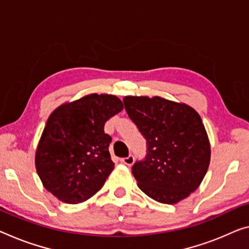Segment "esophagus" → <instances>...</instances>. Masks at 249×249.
Segmentation results:
<instances>
[{
	"label": "esophagus",
	"mask_w": 249,
	"mask_h": 249,
	"mask_svg": "<svg viewBox=\"0 0 249 249\" xmlns=\"http://www.w3.org/2000/svg\"><path fill=\"white\" fill-rule=\"evenodd\" d=\"M120 161L122 163L127 164V166H131V164L133 163V161H135V157H133L132 155H129L128 157H125V158H121Z\"/></svg>",
	"instance_id": "1"
}]
</instances>
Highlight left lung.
Listing matches in <instances>:
<instances>
[{"instance_id":"1","label":"left lung","mask_w":249,"mask_h":249,"mask_svg":"<svg viewBox=\"0 0 249 249\" xmlns=\"http://www.w3.org/2000/svg\"><path fill=\"white\" fill-rule=\"evenodd\" d=\"M124 109L147 141L132 166L138 187L156 201L176 204L194 193L207 173L210 146L191 107L160 97H124Z\"/></svg>"}]
</instances>
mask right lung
Here are the masks:
<instances>
[{
	"instance_id": "obj_1",
	"label": "right lung",
	"mask_w": 249,
	"mask_h": 249,
	"mask_svg": "<svg viewBox=\"0 0 249 249\" xmlns=\"http://www.w3.org/2000/svg\"><path fill=\"white\" fill-rule=\"evenodd\" d=\"M124 109L119 98L89 94L51 113L36 154L37 175L61 201L79 204L102 188L114 163L107 120Z\"/></svg>"
}]
</instances>
